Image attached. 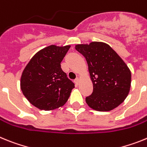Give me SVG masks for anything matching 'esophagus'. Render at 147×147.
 <instances>
[{
    "label": "esophagus",
    "mask_w": 147,
    "mask_h": 147,
    "mask_svg": "<svg viewBox=\"0 0 147 147\" xmlns=\"http://www.w3.org/2000/svg\"><path fill=\"white\" fill-rule=\"evenodd\" d=\"M74 82H75V84H76V85H78L79 84H80V79H79V78H76Z\"/></svg>",
    "instance_id": "1"
}]
</instances>
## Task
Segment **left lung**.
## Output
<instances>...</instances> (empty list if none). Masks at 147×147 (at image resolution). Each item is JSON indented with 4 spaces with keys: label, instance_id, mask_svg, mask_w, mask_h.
<instances>
[{
    "label": "left lung",
    "instance_id": "8db88e82",
    "mask_svg": "<svg viewBox=\"0 0 147 147\" xmlns=\"http://www.w3.org/2000/svg\"><path fill=\"white\" fill-rule=\"evenodd\" d=\"M76 49L86 59L93 85L91 95L85 101L97 111H110L124 102L129 93L131 72L110 45L92 42L76 45Z\"/></svg>",
    "mask_w": 147,
    "mask_h": 147
}]
</instances>
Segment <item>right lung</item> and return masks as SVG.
Here are the masks:
<instances>
[{
	"label": "right lung",
	"instance_id": "obj_1",
	"mask_svg": "<svg viewBox=\"0 0 147 147\" xmlns=\"http://www.w3.org/2000/svg\"><path fill=\"white\" fill-rule=\"evenodd\" d=\"M70 45H50L40 50L23 70L20 88L29 102L37 108L51 110L67 101L74 83L61 68Z\"/></svg>",
	"mask_w": 147,
	"mask_h": 147
}]
</instances>
